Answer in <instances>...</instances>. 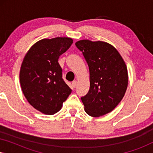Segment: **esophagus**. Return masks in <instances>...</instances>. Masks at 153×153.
I'll return each instance as SVG.
<instances>
[{
	"label": "esophagus",
	"mask_w": 153,
	"mask_h": 153,
	"mask_svg": "<svg viewBox=\"0 0 153 153\" xmlns=\"http://www.w3.org/2000/svg\"><path fill=\"white\" fill-rule=\"evenodd\" d=\"M72 86H73V88H76L77 86V81H72Z\"/></svg>",
	"instance_id": "esophagus-1"
}]
</instances>
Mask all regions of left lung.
<instances>
[{
    "label": "left lung",
    "mask_w": 153,
    "mask_h": 153,
    "mask_svg": "<svg viewBox=\"0 0 153 153\" xmlns=\"http://www.w3.org/2000/svg\"><path fill=\"white\" fill-rule=\"evenodd\" d=\"M75 45L89 68L90 89L81 97L85 111L93 117L104 116L124 97L128 84L126 65L116 48L105 42L83 39Z\"/></svg>",
    "instance_id": "left-lung-1"
}]
</instances>
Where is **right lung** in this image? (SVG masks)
Segmentation results:
<instances>
[{"mask_svg": "<svg viewBox=\"0 0 153 153\" xmlns=\"http://www.w3.org/2000/svg\"><path fill=\"white\" fill-rule=\"evenodd\" d=\"M72 43L70 37L42 39L30 47L22 62L23 93L31 106L46 115L59 111L72 92L62 79L58 58Z\"/></svg>", "mask_w": 153, "mask_h": 153, "instance_id": "right-lung-1", "label": "right lung"}]
</instances>
